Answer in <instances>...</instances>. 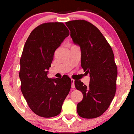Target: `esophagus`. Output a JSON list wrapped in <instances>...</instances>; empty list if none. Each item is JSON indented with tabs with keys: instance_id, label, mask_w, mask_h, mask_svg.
<instances>
[{
	"instance_id": "esophagus-1",
	"label": "esophagus",
	"mask_w": 134,
	"mask_h": 134,
	"mask_svg": "<svg viewBox=\"0 0 134 134\" xmlns=\"http://www.w3.org/2000/svg\"><path fill=\"white\" fill-rule=\"evenodd\" d=\"M71 87L75 88V86H74V79H71Z\"/></svg>"
}]
</instances>
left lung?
Here are the masks:
<instances>
[{
	"instance_id": "obj_1",
	"label": "left lung",
	"mask_w": 134,
	"mask_h": 134,
	"mask_svg": "<svg viewBox=\"0 0 134 134\" xmlns=\"http://www.w3.org/2000/svg\"><path fill=\"white\" fill-rule=\"evenodd\" d=\"M74 44L81 49V66L90 74L86 86L74 81L83 98L77 106L79 115L87 119L101 116L108 109L116 90L118 70L110 45L98 28L85 20L65 22Z\"/></svg>"
}]
</instances>
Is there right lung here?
<instances>
[{"mask_svg": "<svg viewBox=\"0 0 134 134\" xmlns=\"http://www.w3.org/2000/svg\"><path fill=\"white\" fill-rule=\"evenodd\" d=\"M69 34L62 22H48L34 29L25 44L20 60L21 90L29 107L40 116L60 114L70 92L71 80L67 76H47L54 52Z\"/></svg>", "mask_w": 134, "mask_h": 134, "instance_id": "1", "label": "right lung"}]
</instances>
